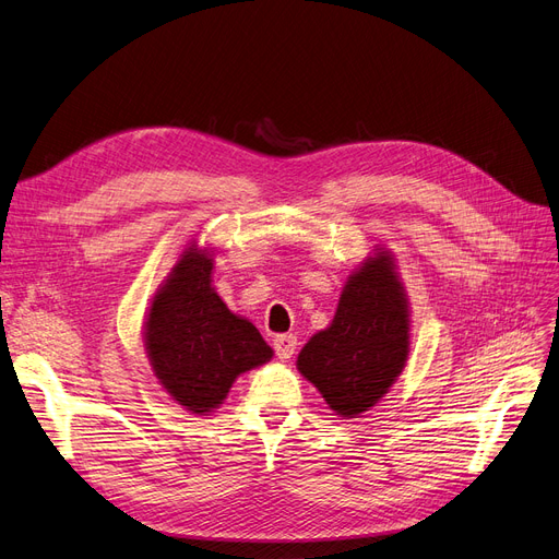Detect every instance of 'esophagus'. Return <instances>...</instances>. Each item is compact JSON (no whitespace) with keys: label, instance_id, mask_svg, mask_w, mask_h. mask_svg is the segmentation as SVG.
<instances>
[{"label":"esophagus","instance_id":"esophagus-1","mask_svg":"<svg viewBox=\"0 0 559 559\" xmlns=\"http://www.w3.org/2000/svg\"><path fill=\"white\" fill-rule=\"evenodd\" d=\"M273 346H275V353L280 360H288V357H294V353L298 348V337L296 334H277V337L273 340Z\"/></svg>","mask_w":559,"mask_h":559}]
</instances>
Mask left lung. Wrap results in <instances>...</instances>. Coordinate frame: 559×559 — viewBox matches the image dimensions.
<instances>
[{
    "label": "left lung",
    "instance_id": "left-lung-1",
    "mask_svg": "<svg viewBox=\"0 0 559 559\" xmlns=\"http://www.w3.org/2000/svg\"><path fill=\"white\" fill-rule=\"evenodd\" d=\"M408 300L390 252L355 271L332 323L298 355V371L342 417H357L381 399L404 371L411 346Z\"/></svg>",
    "mask_w": 559,
    "mask_h": 559
}]
</instances>
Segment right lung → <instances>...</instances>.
<instances>
[{
    "mask_svg": "<svg viewBox=\"0 0 559 559\" xmlns=\"http://www.w3.org/2000/svg\"><path fill=\"white\" fill-rule=\"evenodd\" d=\"M211 271L206 250H186L153 296L144 328L155 378L197 415L217 408L240 373L273 357L259 330L213 292Z\"/></svg>",
    "mask_w": 559,
    "mask_h": 559,
    "instance_id": "1",
    "label": "right lung"
}]
</instances>
